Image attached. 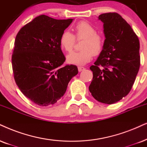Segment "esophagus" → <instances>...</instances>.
Here are the masks:
<instances>
[{
  "mask_svg": "<svg viewBox=\"0 0 147 147\" xmlns=\"http://www.w3.org/2000/svg\"><path fill=\"white\" fill-rule=\"evenodd\" d=\"M85 69V67H83V66H79V67H78V70H79V72L83 71Z\"/></svg>",
  "mask_w": 147,
  "mask_h": 147,
  "instance_id": "1",
  "label": "esophagus"
}]
</instances>
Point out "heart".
Listing matches in <instances>:
<instances>
[{
  "label": "heart",
  "instance_id": "b5f03b06",
  "mask_svg": "<svg viewBox=\"0 0 147 147\" xmlns=\"http://www.w3.org/2000/svg\"><path fill=\"white\" fill-rule=\"evenodd\" d=\"M75 36L68 30L62 33L60 37V47L64 51L69 52L75 43V37L77 39L84 38L81 44L82 50L72 51L66 56V61L70 64L83 66L92 60L94 54H98L103 49L104 38L98 34L95 28L86 22H78L73 28Z\"/></svg>",
  "mask_w": 147,
  "mask_h": 147
}]
</instances>
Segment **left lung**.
Returning a JSON list of instances; mask_svg holds the SVG:
<instances>
[{"label":"left lung","mask_w":147,"mask_h":147,"mask_svg":"<svg viewBox=\"0 0 147 147\" xmlns=\"http://www.w3.org/2000/svg\"><path fill=\"white\" fill-rule=\"evenodd\" d=\"M98 20L104 24L105 40L95 65L90 66L93 79L89 90L98 102L112 105L127 96L133 86L140 64V42L119 14L103 13Z\"/></svg>","instance_id":"obj_1"}]
</instances>
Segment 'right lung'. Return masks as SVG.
Masks as SVG:
<instances>
[{
    "label": "right lung",
    "instance_id": "1",
    "mask_svg": "<svg viewBox=\"0 0 147 147\" xmlns=\"http://www.w3.org/2000/svg\"><path fill=\"white\" fill-rule=\"evenodd\" d=\"M72 20L41 15L22 27L16 37L11 59L15 81L24 95L36 105L56 103L78 74L75 65L62 66L66 58L60 37Z\"/></svg>",
    "mask_w": 147,
    "mask_h": 147
}]
</instances>
